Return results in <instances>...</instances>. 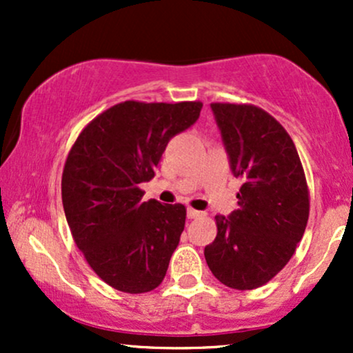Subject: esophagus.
<instances>
[{"label": "esophagus", "instance_id": "1", "mask_svg": "<svg viewBox=\"0 0 353 353\" xmlns=\"http://www.w3.org/2000/svg\"><path fill=\"white\" fill-rule=\"evenodd\" d=\"M201 216H202L201 210H196V209H192V208L188 209V217L189 219H197V217H201Z\"/></svg>", "mask_w": 353, "mask_h": 353}]
</instances>
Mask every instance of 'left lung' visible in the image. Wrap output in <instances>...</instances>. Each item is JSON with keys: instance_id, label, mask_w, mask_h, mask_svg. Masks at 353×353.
I'll return each instance as SVG.
<instances>
[{"instance_id": "1", "label": "left lung", "mask_w": 353, "mask_h": 353, "mask_svg": "<svg viewBox=\"0 0 353 353\" xmlns=\"http://www.w3.org/2000/svg\"><path fill=\"white\" fill-rule=\"evenodd\" d=\"M210 109L242 185L239 208L216 216L217 236L205 245V262L224 285L252 290L281 272L305 232V174L294 141L264 109L229 103Z\"/></svg>"}]
</instances>
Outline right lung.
I'll return each mask as SVG.
<instances>
[{"label":"right lung","instance_id":"right-lung-1","mask_svg":"<svg viewBox=\"0 0 353 353\" xmlns=\"http://www.w3.org/2000/svg\"><path fill=\"white\" fill-rule=\"evenodd\" d=\"M201 109L197 101H124L92 119L68 154L61 194L72 239L91 269L121 292H151L168 272L185 208L141 201V184Z\"/></svg>","mask_w":353,"mask_h":353}]
</instances>
